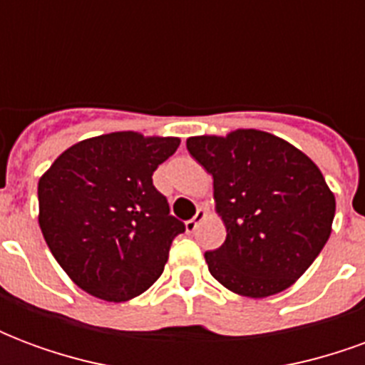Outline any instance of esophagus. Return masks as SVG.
I'll use <instances>...</instances> for the list:
<instances>
[{
  "label": "esophagus",
  "instance_id": "34e87169",
  "mask_svg": "<svg viewBox=\"0 0 365 365\" xmlns=\"http://www.w3.org/2000/svg\"><path fill=\"white\" fill-rule=\"evenodd\" d=\"M209 217V213H207V209H197V213H195V217L193 219H190V221H185V230L187 232H195L199 227V222H203Z\"/></svg>",
  "mask_w": 365,
  "mask_h": 365
}]
</instances>
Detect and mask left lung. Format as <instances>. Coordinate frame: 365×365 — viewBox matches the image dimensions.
I'll use <instances>...</instances> for the list:
<instances>
[{"mask_svg": "<svg viewBox=\"0 0 365 365\" xmlns=\"http://www.w3.org/2000/svg\"><path fill=\"white\" fill-rule=\"evenodd\" d=\"M213 175L215 211L227 229L205 252L209 272L250 299L282 293L305 274L332 232L336 199L305 152L258 128L187 138Z\"/></svg>", "mask_w": 365, "mask_h": 365, "instance_id": "1", "label": "left lung"}]
</instances>
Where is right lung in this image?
Wrapping results in <instances>:
<instances>
[{"mask_svg":"<svg viewBox=\"0 0 365 365\" xmlns=\"http://www.w3.org/2000/svg\"><path fill=\"white\" fill-rule=\"evenodd\" d=\"M178 136L135 130L72 144L38 180V227L68 277L93 297L123 303L158 279L185 230L152 174Z\"/></svg>","mask_w":365,"mask_h":365,"instance_id":"add662e5","label":"right lung"}]
</instances>
